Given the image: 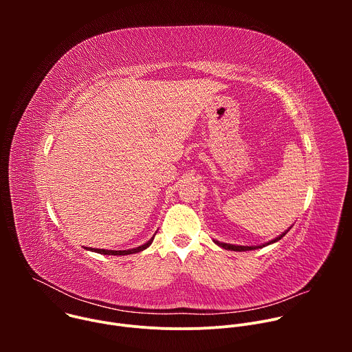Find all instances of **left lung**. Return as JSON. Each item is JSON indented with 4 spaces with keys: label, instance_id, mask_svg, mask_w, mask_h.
Instances as JSON below:
<instances>
[{
    "label": "left lung",
    "instance_id": "obj_1",
    "mask_svg": "<svg viewBox=\"0 0 352 352\" xmlns=\"http://www.w3.org/2000/svg\"><path fill=\"white\" fill-rule=\"evenodd\" d=\"M291 228V227H289ZM289 228L288 230H285L284 232H281L278 236H276V238H273V239H270L269 242H265V243H262V245H252V246H245V245H234V243H226V242H220V241H217V239H213V242L216 243V245H219V246H221V248H224V249H227V250H235V252H245V250H254V249H259V248H263V246H267V245H272V243H274V242H277V241H280L288 231H289Z\"/></svg>",
    "mask_w": 352,
    "mask_h": 352
}]
</instances>
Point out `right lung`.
<instances>
[{"mask_svg": "<svg viewBox=\"0 0 352 352\" xmlns=\"http://www.w3.org/2000/svg\"><path fill=\"white\" fill-rule=\"evenodd\" d=\"M156 235V234H155ZM155 235L150 238L147 242H144L143 245H139L136 248H131V249H125V250H109V249H97V248H85L87 250H91V252H96V254H102V255H114V256H125V255H132V254H138V252H142V250H144L146 248H148L150 245H152L153 239H155Z\"/></svg>", "mask_w": 352, "mask_h": 352, "instance_id": "1", "label": "right lung"}]
</instances>
